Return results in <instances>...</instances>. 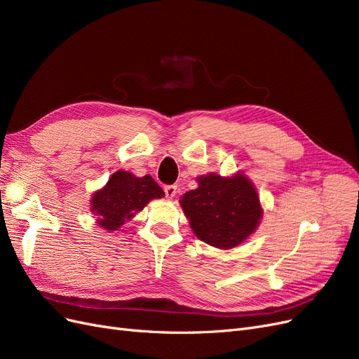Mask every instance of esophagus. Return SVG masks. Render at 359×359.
Instances as JSON below:
<instances>
[{
	"mask_svg": "<svg viewBox=\"0 0 359 359\" xmlns=\"http://www.w3.org/2000/svg\"><path fill=\"white\" fill-rule=\"evenodd\" d=\"M177 190H178V187L175 186V184H170V186H165V194H166V198H169V199L175 198Z\"/></svg>",
	"mask_w": 359,
	"mask_h": 359,
	"instance_id": "1",
	"label": "esophagus"
}]
</instances>
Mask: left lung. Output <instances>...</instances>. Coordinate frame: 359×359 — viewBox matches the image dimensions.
Here are the masks:
<instances>
[{
  "instance_id": "left-lung-1",
  "label": "left lung",
  "mask_w": 359,
  "mask_h": 359,
  "mask_svg": "<svg viewBox=\"0 0 359 359\" xmlns=\"http://www.w3.org/2000/svg\"><path fill=\"white\" fill-rule=\"evenodd\" d=\"M199 187L182 194L181 206L199 240L217 248H232L252 235L262 217L259 196L244 175L198 178Z\"/></svg>"
}]
</instances>
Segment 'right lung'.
Listing matches in <instances>:
<instances>
[{
  "label": "right lung",
  "mask_w": 359,
  "mask_h": 359,
  "mask_svg": "<svg viewBox=\"0 0 359 359\" xmlns=\"http://www.w3.org/2000/svg\"><path fill=\"white\" fill-rule=\"evenodd\" d=\"M163 196L165 191L149 175L137 178L130 172L118 170L104 189L94 193L91 210L97 215V223L106 231H118L126 220L142 211L151 199Z\"/></svg>",
  "instance_id": "right-lung-1"
}]
</instances>
